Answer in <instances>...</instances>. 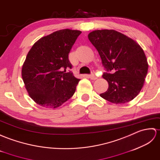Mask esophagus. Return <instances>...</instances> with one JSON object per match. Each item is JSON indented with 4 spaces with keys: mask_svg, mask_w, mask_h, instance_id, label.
Masks as SVG:
<instances>
[{
    "mask_svg": "<svg viewBox=\"0 0 160 160\" xmlns=\"http://www.w3.org/2000/svg\"><path fill=\"white\" fill-rule=\"evenodd\" d=\"M89 78H90V79H92V80H96V79H97V77L94 74L92 73V74H90V75H89Z\"/></svg>",
    "mask_w": 160,
    "mask_h": 160,
    "instance_id": "obj_1",
    "label": "esophagus"
}]
</instances>
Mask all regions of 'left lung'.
I'll list each match as a JSON object with an SVG mask.
<instances>
[{"instance_id":"left-lung-1","label":"left lung","mask_w":160,"mask_h":160,"mask_svg":"<svg viewBox=\"0 0 160 160\" xmlns=\"http://www.w3.org/2000/svg\"><path fill=\"white\" fill-rule=\"evenodd\" d=\"M88 39L107 70L102 77L109 87L101 97L116 104L132 101L140 93L148 72L143 49L136 41L115 30L92 31Z\"/></svg>"}]
</instances>
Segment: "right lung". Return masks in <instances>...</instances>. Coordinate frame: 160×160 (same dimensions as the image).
Instances as JSON below:
<instances>
[{"mask_svg": "<svg viewBox=\"0 0 160 160\" xmlns=\"http://www.w3.org/2000/svg\"><path fill=\"white\" fill-rule=\"evenodd\" d=\"M81 31L62 29L40 38L28 52L22 77L29 97L54 109L72 97L80 79L74 77L68 54Z\"/></svg>", "mask_w": 160, "mask_h": 160, "instance_id": "1", "label": "right lung"}]
</instances>
